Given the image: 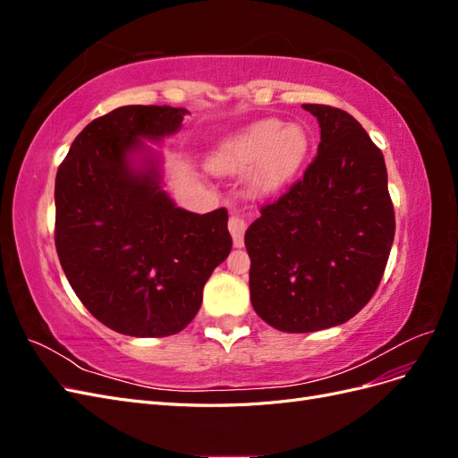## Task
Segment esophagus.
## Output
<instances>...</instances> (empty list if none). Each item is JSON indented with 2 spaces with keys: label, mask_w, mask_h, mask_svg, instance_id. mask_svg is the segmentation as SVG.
Segmentation results:
<instances>
[{
  "label": "esophagus",
  "mask_w": 458,
  "mask_h": 458,
  "mask_svg": "<svg viewBox=\"0 0 458 458\" xmlns=\"http://www.w3.org/2000/svg\"><path fill=\"white\" fill-rule=\"evenodd\" d=\"M244 231H246V224L244 219L239 216H231L229 217V233L233 237V246L234 248H242L244 246Z\"/></svg>",
  "instance_id": "1"
}]
</instances>
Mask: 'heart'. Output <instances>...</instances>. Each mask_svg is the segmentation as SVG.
I'll list each match as a JSON object with an SVG mask.
<instances>
[{
  "label": "heart",
  "mask_w": 458,
  "mask_h": 458,
  "mask_svg": "<svg viewBox=\"0 0 458 458\" xmlns=\"http://www.w3.org/2000/svg\"><path fill=\"white\" fill-rule=\"evenodd\" d=\"M310 147V133L300 123L266 118L221 141L208 158V168L217 175H241L250 170L248 187L252 195L267 199L300 175Z\"/></svg>",
  "instance_id": "heart-1"
}]
</instances>
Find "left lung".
<instances>
[{
  "mask_svg": "<svg viewBox=\"0 0 458 458\" xmlns=\"http://www.w3.org/2000/svg\"><path fill=\"white\" fill-rule=\"evenodd\" d=\"M303 108L321 128L317 157L244 234L252 308L283 332L325 330L361 311L395 233L380 148L344 110Z\"/></svg>",
  "mask_w": 458,
  "mask_h": 458,
  "instance_id": "left-lung-1",
  "label": "left lung"
}]
</instances>
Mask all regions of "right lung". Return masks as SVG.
I'll list each match as a JSON object with an SVG mask.
<instances>
[{"instance_id":"obj_1","label":"right lung","mask_w":458,"mask_h":458,"mask_svg":"<svg viewBox=\"0 0 458 458\" xmlns=\"http://www.w3.org/2000/svg\"><path fill=\"white\" fill-rule=\"evenodd\" d=\"M187 108L128 105L80 131L55 179V246L88 311L120 335L162 338L200 310L231 252L227 210L192 214L164 189L162 143Z\"/></svg>"}]
</instances>
